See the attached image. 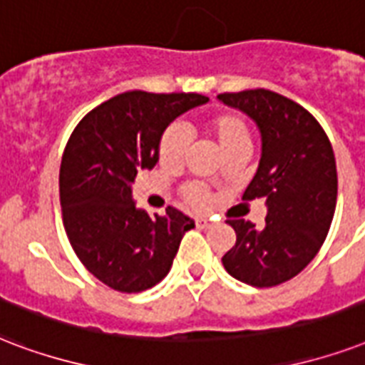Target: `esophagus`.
Listing matches in <instances>:
<instances>
[{
    "mask_svg": "<svg viewBox=\"0 0 365 365\" xmlns=\"http://www.w3.org/2000/svg\"><path fill=\"white\" fill-rule=\"evenodd\" d=\"M195 226L201 227V230H207V227H210V220L197 218V220H195Z\"/></svg>",
    "mask_w": 365,
    "mask_h": 365,
    "instance_id": "34e87169",
    "label": "esophagus"
}]
</instances>
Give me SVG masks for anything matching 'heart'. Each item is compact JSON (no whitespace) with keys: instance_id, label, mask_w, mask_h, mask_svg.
Instances as JSON below:
<instances>
[{"instance_id":"1","label":"heart","mask_w":365,"mask_h":365,"mask_svg":"<svg viewBox=\"0 0 365 365\" xmlns=\"http://www.w3.org/2000/svg\"><path fill=\"white\" fill-rule=\"evenodd\" d=\"M202 128H205V133L212 138L222 155L237 151V149L249 151V124L239 113H233V110L214 113L205 120ZM185 153H187V135L180 126H170L158 139V164L164 168H178L183 164ZM182 197L189 207L197 210H205L210 205V193L205 185H199V183H191L187 187H183Z\"/></svg>"}]
</instances>
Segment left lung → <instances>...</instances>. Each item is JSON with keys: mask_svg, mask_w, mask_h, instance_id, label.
Listing matches in <instances>:
<instances>
[{"mask_svg": "<svg viewBox=\"0 0 365 365\" xmlns=\"http://www.w3.org/2000/svg\"><path fill=\"white\" fill-rule=\"evenodd\" d=\"M218 99L257 122L262 155L243 201L268 205L262 230L249 220H227L237 241L222 264L247 285L274 287L300 274L327 237L337 205L333 147L304 107L275 91L258 88Z\"/></svg>", "mask_w": 365, "mask_h": 365, "instance_id": "8db88e82", "label": "left lung"}]
</instances>
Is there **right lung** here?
Returning <instances> with one entry per match:
<instances>
[{
  "mask_svg": "<svg viewBox=\"0 0 365 365\" xmlns=\"http://www.w3.org/2000/svg\"><path fill=\"white\" fill-rule=\"evenodd\" d=\"M201 93L126 91L78 122L63 153V226L80 262L107 287L141 293L170 272L193 220L135 208L132 183L157 164L158 139L174 118L207 103Z\"/></svg>",
  "mask_w": 365,
  "mask_h": 365,
  "instance_id": "1",
  "label": "right lung"
}]
</instances>
